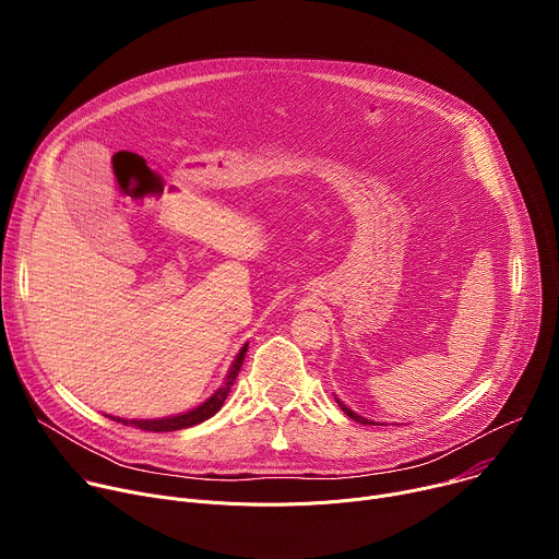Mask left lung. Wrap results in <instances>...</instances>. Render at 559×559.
Returning <instances> with one entry per match:
<instances>
[{"instance_id": "8db88e82", "label": "left lung", "mask_w": 559, "mask_h": 559, "mask_svg": "<svg viewBox=\"0 0 559 559\" xmlns=\"http://www.w3.org/2000/svg\"><path fill=\"white\" fill-rule=\"evenodd\" d=\"M338 405H341V409H343V412H345V414H347V416H349V418H352V420H356V423H360V425H373V423H371V420H367V418H362V416H358V414H354V412H352V409H347V407H345V405H343V403H341V401H338Z\"/></svg>"}]
</instances>
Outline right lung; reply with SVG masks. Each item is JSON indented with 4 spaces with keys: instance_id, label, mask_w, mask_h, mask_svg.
Segmentation results:
<instances>
[{
    "instance_id": "add662e5",
    "label": "right lung",
    "mask_w": 559,
    "mask_h": 559,
    "mask_svg": "<svg viewBox=\"0 0 559 559\" xmlns=\"http://www.w3.org/2000/svg\"><path fill=\"white\" fill-rule=\"evenodd\" d=\"M246 352H248V345H246L241 352H238V356H236V360H234V365H231V369H229V373H227V378H225V384L210 397L207 403H203L201 407H197V409H192V412H188V414H181V416L164 418V420H130V423H128V420H121V418H112V420H117V423H121V425H134L136 429H143V431H154V433H158V431H179V429H188V427H194V425H199V423L212 418V416L223 407L225 397H227V393H229V386L234 384L238 371H241Z\"/></svg>"
}]
</instances>
